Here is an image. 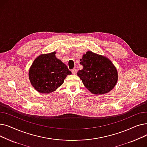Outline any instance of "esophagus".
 I'll return each instance as SVG.
<instances>
[{
	"label": "esophagus",
	"instance_id": "esophagus-1",
	"mask_svg": "<svg viewBox=\"0 0 147 147\" xmlns=\"http://www.w3.org/2000/svg\"><path fill=\"white\" fill-rule=\"evenodd\" d=\"M71 72L73 74H77V72H78V70L76 68H73L72 70H71Z\"/></svg>",
	"mask_w": 147,
	"mask_h": 147
}]
</instances>
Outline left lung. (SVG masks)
<instances>
[{
  "label": "left lung",
  "instance_id": "obj_1",
  "mask_svg": "<svg viewBox=\"0 0 147 147\" xmlns=\"http://www.w3.org/2000/svg\"><path fill=\"white\" fill-rule=\"evenodd\" d=\"M83 66L78 75L92 94H104L113 89L117 83V69L111 61L105 57L88 51L80 59Z\"/></svg>",
  "mask_w": 147,
  "mask_h": 147
}]
</instances>
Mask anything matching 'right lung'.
Here are the masks:
<instances>
[{
  "mask_svg": "<svg viewBox=\"0 0 147 147\" xmlns=\"http://www.w3.org/2000/svg\"><path fill=\"white\" fill-rule=\"evenodd\" d=\"M65 64L55 57V52L38 57L29 70V79L34 88L43 94L50 93L63 83L71 74Z\"/></svg>",
  "mask_w": 147,
  "mask_h": 147,
  "instance_id": "add662e5",
  "label": "right lung"
}]
</instances>
